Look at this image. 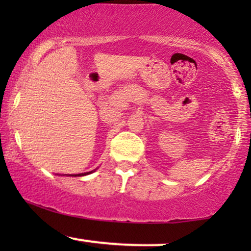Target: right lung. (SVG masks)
I'll use <instances>...</instances> for the list:
<instances>
[{
  "label": "right lung",
  "mask_w": 251,
  "mask_h": 251,
  "mask_svg": "<svg viewBox=\"0 0 251 251\" xmlns=\"http://www.w3.org/2000/svg\"><path fill=\"white\" fill-rule=\"evenodd\" d=\"M92 172H93V171H91V172H86V174H79V175H70V176H72V177H79V176H86V175H88V174H92Z\"/></svg>",
  "instance_id": "1"
}]
</instances>
